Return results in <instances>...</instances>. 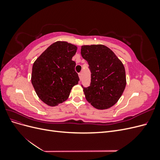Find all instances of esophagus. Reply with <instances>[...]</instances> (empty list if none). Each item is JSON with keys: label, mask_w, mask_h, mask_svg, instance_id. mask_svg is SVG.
<instances>
[{"label": "esophagus", "mask_w": 160, "mask_h": 160, "mask_svg": "<svg viewBox=\"0 0 160 160\" xmlns=\"http://www.w3.org/2000/svg\"><path fill=\"white\" fill-rule=\"evenodd\" d=\"M79 79H81V77H82V73H81V72H79Z\"/></svg>", "instance_id": "1"}]
</instances>
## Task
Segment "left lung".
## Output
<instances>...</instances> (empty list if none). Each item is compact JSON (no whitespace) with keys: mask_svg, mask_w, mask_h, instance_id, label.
I'll return each mask as SVG.
<instances>
[{"mask_svg":"<svg viewBox=\"0 0 160 160\" xmlns=\"http://www.w3.org/2000/svg\"><path fill=\"white\" fill-rule=\"evenodd\" d=\"M81 54L91 71L90 85L85 88L81 85L87 101L97 109L111 108L121 98L126 85L123 63L102 45L82 46Z\"/></svg>","mask_w":160,"mask_h":160,"instance_id":"1","label":"left lung"}]
</instances>
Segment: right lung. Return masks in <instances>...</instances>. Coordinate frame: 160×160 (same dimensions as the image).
<instances>
[{"label":"right lung","instance_id":"right-lung-1","mask_svg":"<svg viewBox=\"0 0 160 160\" xmlns=\"http://www.w3.org/2000/svg\"><path fill=\"white\" fill-rule=\"evenodd\" d=\"M77 47L65 41L54 42L35 61L31 83L43 102L56 106L69 98L71 90L79 78L72 61Z\"/></svg>","mask_w":160,"mask_h":160}]
</instances>
